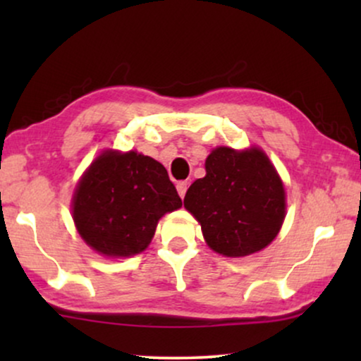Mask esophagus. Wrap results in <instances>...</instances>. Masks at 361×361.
I'll return each mask as SVG.
<instances>
[{"label": "esophagus", "mask_w": 361, "mask_h": 361, "mask_svg": "<svg viewBox=\"0 0 361 361\" xmlns=\"http://www.w3.org/2000/svg\"><path fill=\"white\" fill-rule=\"evenodd\" d=\"M187 187H189V184H187L185 180L177 182V192H179L180 199H184V195H185V192H187Z\"/></svg>", "instance_id": "1"}]
</instances>
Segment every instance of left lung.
I'll return each mask as SVG.
<instances>
[{
	"instance_id": "8db88e82",
	"label": "left lung",
	"mask_w": 361,
	"mask_h": 361,
	"mask_svg": "<svg viewBox=\"0 0 361 361\" xmlns=\"http://www.w3.org/2000/svg\"><path fill=\"white\" fill-rule=\"evenodd\" d=\"M205 171L187 190L184 207L200 224L207 245L228 258L266 248L283 226L286 192L264 151L215 147Z\"/></svg>"
}]
</instances>
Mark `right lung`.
<instances>
[{
    "label": "right lung",
    "mask_w": 361,
    "mask_h": 361,
    "mask_svg": "<svg viewBox=\"0 0 361 361\" xmlns=\"http://www.w3.org/2000/svg\"><path fill=\"white\" fill-rule=\"evenodd\" d=\"M182 200L166 167L136 151L102 152L82 176L72 216L97 253L128 258L149 246L157 221Z\"/></svg>",
    "instance_id": "right-lung-1"
}]
</instances>
